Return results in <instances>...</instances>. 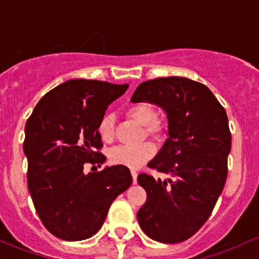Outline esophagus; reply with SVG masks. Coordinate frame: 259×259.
I'll return each mask as SVG.
<instances>
[{
    "label": "esophagus",
    "instance_id": "34e87169",
    "mask_svg": "<svg viewBox=\"0 0 259 259\" xmlns=\"http://www.w3.org/2000/svg\"><path fill=\"white\" fill-rule=\"evenodd\" d=\"M131 175H132L133 183H137V175H138V173L136 172V170H131Z\"/></svg>",
    "mask_w": 259,
    "mask_h": 259
}]
</instances>
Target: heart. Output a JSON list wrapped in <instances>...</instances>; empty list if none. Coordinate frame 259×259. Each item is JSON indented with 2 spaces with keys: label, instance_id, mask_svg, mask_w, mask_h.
I'll list each match as a JSON object with an SVG mask.
<instances>
[{
  "label": "heart",
  "instance_id": "b5f03b06",
  "mask_svg": "<svg viewBox=\"0 0 259 259\" xmlns=\"http://www.w3.org/2000/svg\"><path fill=\"white\" fill-rule=\"evenodd\" d=\"M130 118L143 124L146 132L151 136H159L162 133V123L157 119V113L153 106L147 102H137L131 105L126 110ZM97 132L101 140L106 143H111L114 140V117L107 113L100 119ZM156 153V147L152 142H145L137 146H119L114 148L110 154V161L113 164L138 168L149 161Z\"/></svg>",
  "mask_w": 259,
  "mask_h": 259
}]
</instances>
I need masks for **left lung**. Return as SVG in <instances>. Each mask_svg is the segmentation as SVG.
<instances>
[{
  "label": "left lung",
  "mask_w": 259,
  "mask_h": 259,
  "mask_svg": "<svg viewBox=\"0 0 259 259\" xmlns=\"http://www.w3.org/2000/svg\"><path fill=\"white\" fill-rule=\"evenodd\" d=\"M131 101L154 103L168 118V138L147 166L170 178L138 176L147 192L138 223L154 241L183 242L206 223L225 187L232 141L227 113L208 87L186 77L142 82Z\"/></svg>",
  "instance_id": "8db88e82"
}]
</instances>
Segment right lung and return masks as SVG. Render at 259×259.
I'll return each mask as SVG.
<instances>
[{
	"mask_svg": "<svg viewBox=\"0 0 259 259\" xmlns=\"http://www.w3.org/2000/svg\"><path fill=\"white\" fill-rule=\"evenodd\" d=\"M127 89L70 79L47 92L26 122L28 191L44 226L58 238L81 241L97 233L112 202L132 183L130 169L118 164L83 172L84 164L106 161L98 122Z\"/></svg>",
	"mask_w": 259,
	"mask_h": 259,
	"instance_id": "obj_1",
	"label": "right lung"
}]
</instances>
